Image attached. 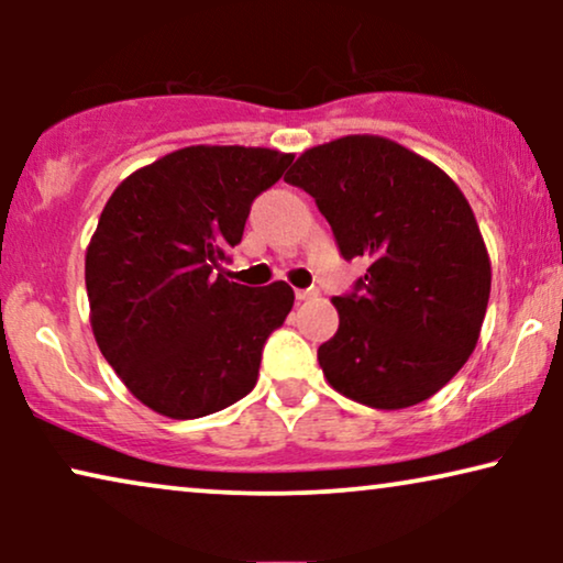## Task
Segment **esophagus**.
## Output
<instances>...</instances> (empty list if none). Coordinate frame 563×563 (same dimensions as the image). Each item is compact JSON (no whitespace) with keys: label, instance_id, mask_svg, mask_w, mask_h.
Instances as JSON below:
<instances>
[{"label":"esophagus","instance_id":"obj_1","mask_svg":"<svg viewBox=\"0 0 563 563\" xmlns=\"http://www.w3.org/2000/svg\"><path fill=\"white\" fill-rule=\"evenodd\" d=\"M295 297L299 299V302H305V299L318 297V291H314V289H297V291H295Z\"/></svg>","mask_w":563,"mask_h":563}]
</instances>
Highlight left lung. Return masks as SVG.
<instances>
[{
	"label": "left lung",
	"instance_id": "1",
	"mask_svg": "<svg viewBox=\"0 0 563 563\" xmlns=\"http://www.w3.org/2000/svg\"><path fill=\"white\" fill-rule=\"evenodd\" d=\"M284 181L314 197L343 258H368L362 295L333 297L338 333L318 349L330 387L376 410L433 397L479 341L492 266L464 191L382 135L314 145Z\"/></svg>",
	"mask_w": 563,
	"mask_h": 563
}]
</instances>
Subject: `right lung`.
I'll use <instances>...</instances> for the list:
<instances>
[{
    "label": "right lung",
    "mask_w": 563,
    "mask_h": 563,
    "mask_svg": "<svg viewBox=\"0 0 563 563\" xmlns=\"http://www.w3.org/2000/svg\"><path fill=\"white\" fill-rule=\"evenodd\" d=\"M295 153L189 145L120 181L99 214L84 279L91 333L122 384L172 420L220 412L256 387L266 338L287 320V282L225 279L251 202Z\"/></svg>",
    "instance_id": "obj_1"
}]
</instances>
